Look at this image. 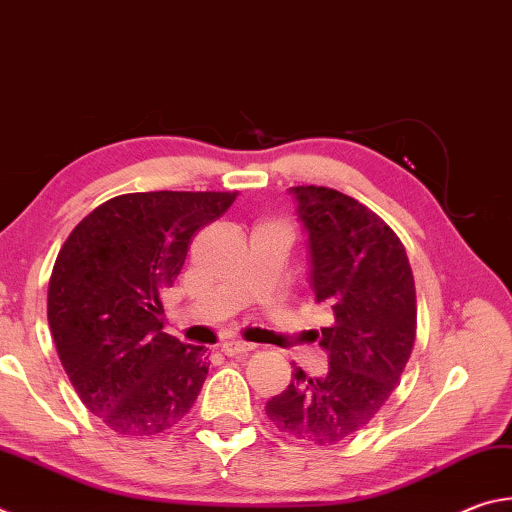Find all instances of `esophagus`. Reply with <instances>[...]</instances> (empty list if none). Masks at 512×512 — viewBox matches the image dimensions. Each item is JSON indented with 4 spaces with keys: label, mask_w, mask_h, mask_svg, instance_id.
Returning a JSON list of instances; mask_svg holds the SVG:
<instances>
[{
    "label": "esophagus",
    "mask_w": 512,
    "mask_h": 512,
    "mask_svg": "<svg viewBox=\"0 0 512 512\" xmlns=\"http://www.w3.org/2000/svg\"><path fill=\"white\" fill-rule=\"evenodd\" d=\"M250 350H255V345H253V343L237 341V339L225 341V343L221 345V352H223V354H228V357H239V354H246V352H250Z\"/></svg>",
    "instance_id": "1"
}]
</instances>
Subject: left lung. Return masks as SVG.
Masks as SVG:
<instances>
[{"instance_id":"obj_1","label":"left lung","mask_w":512,"mask_h":512,"mask_svg":"<svg viewBox=\"0 0 512 512\" xmlns=\"http://www.w3.org/2000/svg\"><path fill=\"white\" fill-rule=\"evenodd\" d=\"M289 194L307 235L309 289L334 316L311 329L329 368L320 377L293 368L266 415L291 438L336 445L366 427L400 384L418 318L413 273L402 241L366 205L329 187Z\"/></svg>"}]
</instances>
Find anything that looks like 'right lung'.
Here are the masks:
<instances>
[{
  "instance_id": "1",
  "label": "right lung",
  "mask_w": 512,
  "mask_h": 512,
  "mask_svg": "<svg viewBox=\"0 0 512 512\" xmlns=\"http://www.w3.org/2000/svg\"><path fill=\"white\" fill-rule=\"evenodd\" d=\"M237 192L110 198L76 225L49 280L47 318L60 363L88 409L121 436H153L192 409L205 350L162 332V293L189 241Z\"/></svg>"
}]
</instances>
